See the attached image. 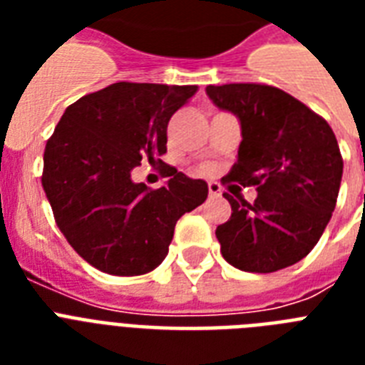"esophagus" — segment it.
<instances>
[{"mask_svg": "<svg viewBox=\"0 0 365 365\" xmlns=\"http://www.w3.org/2000/svg\"><path fill=\"white\" fill-rule=\"evenodd\" d=\"M208 195H210V197H220V195H222V185L216 182L208 183Z\"/></svg>", "mask_w": 365, "mask_h": 365, "instance_id": "34e87169", "label": "esophagus"}]
</instances>
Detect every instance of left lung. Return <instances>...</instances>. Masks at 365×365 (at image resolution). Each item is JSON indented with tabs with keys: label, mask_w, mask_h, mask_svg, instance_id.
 I'll return each mask as SVG.
<instances>
[{
	"label": "left lung",
	"mask_w": 365,
	"mask_h": 365,
	"mask_svg": "<svg viewBox=\"0 0 365 365\" xmlns=\"http://www.w3.org/2000/svg\"><path fill=\"white\" fill-rule=\"evenodd\" d=\"M206 94L239 117V159L223 182L254 185V202L233 199L216 237L227 263L248 272H274L303 259L322 237L343 176L337 138L311 108L259 83L208 85Z\"/></svg>",
	"instance_id": "8db88e82"
}]
</instances>
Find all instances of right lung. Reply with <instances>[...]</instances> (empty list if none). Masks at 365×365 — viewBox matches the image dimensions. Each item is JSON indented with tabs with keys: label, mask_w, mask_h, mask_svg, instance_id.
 <instances>
[{
	"label": "right lung",
	"mask_w": 365,
	"mask_h": 365,
	"mask_svg": "<svg viewBox=\"0 0 365 365\" xmlns=\"http://www.w3.org/2000/svg\"><path fill=\"white\" fill-rule=\"evenodd\" d=\"M197 88L113 83L68 106L47 140L41 183L54 222L98 271H153L168 254L178 220L208 197L206 182L168 165L159 189L130 178L142 159L166 153L168 121Z\"/></svg>",
	"instance_id": "add662e5"
}]
</instances>
